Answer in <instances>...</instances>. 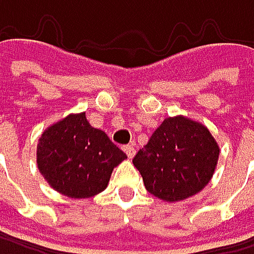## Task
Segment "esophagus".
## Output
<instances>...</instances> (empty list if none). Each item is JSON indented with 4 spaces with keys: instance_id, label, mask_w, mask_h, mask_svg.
Returning a JSON list of instances; mask_svg holds the SVG:
<instances>
[{
    "instance_id": "34e87169",
    "label": "esophagus",
    "mask_w": 254,
    "mask_h": 254,
    "mask_svg": "<svg viewBox=\"0 0 254 254\" xmlns=\"http://www.w3.org/2000/svg\"><path fill=\"white\" fill-rule=\"evenodd\" d=\"M124 151H126V154L131 159L133 156H134V153H136V150H134V145L133 144H130V145H126L124 147Z\"/></svg>"
}]
</instances>
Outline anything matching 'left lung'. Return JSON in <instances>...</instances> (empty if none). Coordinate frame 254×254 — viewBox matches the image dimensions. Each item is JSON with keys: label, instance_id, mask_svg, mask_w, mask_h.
I'll list each match as a JSON object with an SVG mask.
<instances>
[{"label": "left lung", "instance_id": "obj_1", "mask_svg": "<svg viewBox=\"0 0 254 254\" xmlns=\"http://www.w3.org/2000/svg\"><path fill=\"white\" fill-rule=\"evenodd\" d=\"M220 147L207 127L186 117L167 118L137 151L133 165L147 191L163 201H182L209 183Z\"/></svg>", "mask_w": 254, "mask_h": 254}]
</instances>
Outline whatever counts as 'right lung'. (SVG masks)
Here are the masks:
<instances>
[{
	"label": "right lung",
	"instance_id": "right-lung-1",
	"mask_svg": "<svg viewBox=\"0 0 254 254\" xmlns=\"http://www.w3.org/2000/svg\"><path fill=\"white\" fill-rule=\"evenodd\" d=\"M36 157L48 185L71 198L104 191L113 168L127 159L103 130L89 124L84 112L50 126L39 137Z\"/></svg>",
	"mask_w": 254,
	"mask_h": 254
}]
</instances>
